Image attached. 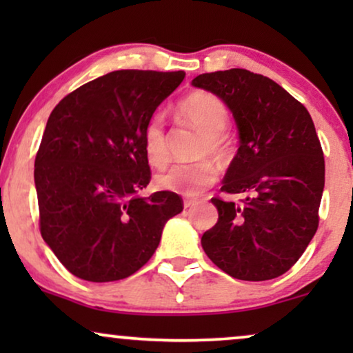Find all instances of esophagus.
I'll list each match as a JSON object with an SVG mask.
<instances>
[{
	"label": "esophagus",
	"instance_id": "1",
	"mask_svg": "<svg viewBox=\"0 0 353 353\" xmlns=\"http://www.w3.org/2000/svg\"><path fill=\"white\" fill-rule=\"evenodd\" d=\"M196 201L194 199H185V202H183V205H185V209H188V207L194 205Z\"/></svg>",
	"mask_w": 353,
	"mask_h": 353
}]
</instances>
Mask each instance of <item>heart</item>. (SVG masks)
<instances>
[{
	"mask_svg": "<svg viewBox=\"0 0 353 353\" xmlns=\"http://www.w3.org/2000/svg\"><path fill=\"white\" fill-rule=\"evenodd\" d=\"M178 114L186 122L201 130L204 139L201 152L223 159L230 154V139L223 130L230 120L226 104L219 96L209 91H196L178 104ZM144 156L152 167H163L168 162V143L165 125L161 114H154L143 130ZM219 178V170L210 161L191 163H175L156 176L162 190L180 192L183 196H197L210 188Z\"/></svg>",
	"mask_w": 353,
	"mask_h": 353,
	"instance_id": "heart-1",
	"label": "heart"
}]
</instances>
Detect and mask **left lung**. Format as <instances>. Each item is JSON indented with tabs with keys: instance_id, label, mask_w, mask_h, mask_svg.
<instances>
[{
	"instance_id": "1",
	"label": "left lung",
	"mask_w": 353,
	"mask_h": 353,
	"mask_svg": "<svg viewBox=\"0 0 353 353\" xmlns=\"http://www.w3.org/2000/svg\"><path fill=\"white\" fill-rule=\"evenodd\" d=\"M192 85L225 101L241 139L221 191L243 197H212L219 221L202 234V249L236 279L281 276L320 221L325 157L310 114L276 81L245 69L201 74Z\"/></svg>"
}]
</instances>
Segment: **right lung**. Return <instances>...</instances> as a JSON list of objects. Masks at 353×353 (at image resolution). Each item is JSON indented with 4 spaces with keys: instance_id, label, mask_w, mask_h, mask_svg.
<instances>
[{
    "instance_id": "1",
    "label": "right lung",
    "mask_w": 353,
    "mask_h": 353,
    "mask_svg": "<svg viewBox=\"0 0 353 353\" xmlns=\"http://www.w3.org/2000/svg\"><path fill=\"white\" fill-rule=\"evenodd\" d=\"M185 75L115 70L52 109L35 157L40 233L77 278L109 283L137 273L183 210L175 192L138 191L151 181L143 130Z\"/></svg>"
}]
</instances>
